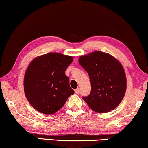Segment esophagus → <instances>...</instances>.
I'll use <instances>...</instances> for the list:
<instances>
[{
	"label": "esophagus",
	"instance_id": "1",
	"mask_svg": "<svg viewBox=\"0 0 148 148\" xmlns=\"http://www.w3.org/2000/svg\"><path fill=\"white\" fill-rule=\"evenodd\" d=\"M75 93H76V94H79V92H80V90H79V88H77V89H75Z\"/></svg>",
	"mask_w": 148,
	"mask_h": 148
}]
</instances>
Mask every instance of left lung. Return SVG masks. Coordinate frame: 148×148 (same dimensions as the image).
<instances>
[{"label":"left lung","instance_id":"1","mask_svg":"<svg viewBox=\"0 0 148 148\" xmlns=\"http://www.w3.org/2000/svg\"><path fill=\"white\" fill-rule=\"evenodd\" d=\"M79 62L91 83L90 94L82 97L88 106L99 113L117 107L126 90L125 72L119 62L110 55L95 51L81 56Z\"/></svg>","mask_w":148,"mask_h":148}]
</instances>
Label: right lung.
<instances>
[{"mask_svg":"<svg viewBox=\"0 0 148 148\" xmlns=\"http://www.w3.org/2000/svg\"><path fill=\"white\" fill-rule=\"evenodd\" d=\"M71 56L49 53L31 62L24 79L25 93L30 104L46 114L56 113L74 94L65 75Z\"/></svg>","mask_w":148,"mask_h":148,"instance_id":"right-lung-1","label":"right lung"}]
</instances>
